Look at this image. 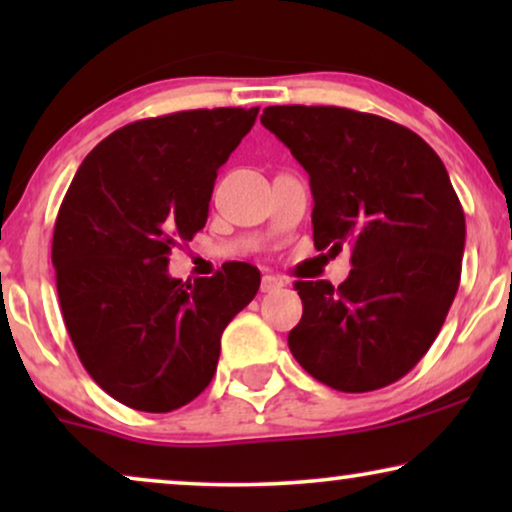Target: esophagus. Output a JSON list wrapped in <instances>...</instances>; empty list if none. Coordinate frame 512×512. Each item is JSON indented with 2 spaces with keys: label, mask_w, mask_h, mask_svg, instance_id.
<instances>
[{
  "label": "esophagus",
  "mask_w": 512,
  "mask_h": 512,
  "mask_svg": "<svg viewBox=\"0 0 512 512\" xmlns=\"http://www.w3.org/2000/svg\"><path fill=\"white\" fill-rule=\"evenodd\" d=\"M282 286H284V279H282V277L263 275V279H261V291H263V293H272V291L282 289Z\"/></svg>",
  "instance_id": "esophagus-1"
}]
</instances>
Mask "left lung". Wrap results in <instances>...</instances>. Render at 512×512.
Masks as SVG:
<instances>
[{"label": "left lung", "mask_w": 512, "mask_h": 512, "mask_svg": "<svg viewBox=\"0 0 512 512\" xmlns=\"http://www.w3.org/2000/svg\"><path fill=\"white\" fill-rule=\"evenodd\" d=\"M310 174L314 247L352 249L340 286L296 282L289 349L314 380L361 394L429 352L459 289L466 219L438 153L387 118L342 107L263 109Z\"/></svg>", "instance_id": "8db88e82"}]
</instances>
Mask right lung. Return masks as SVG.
<instances>
[{"mask_svg": "<svg viewBox=\"0 0 512 512\" xmlns=\"http://www.w3.org/2000/svg\"><path fill=\"white\" fill-rule=\"evenodd\" d=\"M258 107L177 111L123 125L76 170L53 230L62 319L88 375L118 403L170 412L216 373L221 335L261 272L170 277L172 249L205 228L219 167Z\"/></svg>", "mask_w": 512, "mask_h": 512, "instance_id": "add662e5", "label": "right lung"}]
</instances>
